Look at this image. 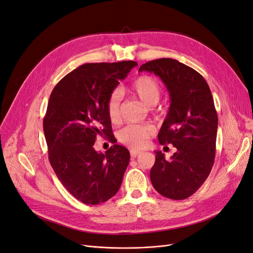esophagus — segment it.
I'll return each instance as SVG.
<instances>
[{
	"mask_svg": "<svg viewBox=\"0 0 253 253\" xmlns=\"http://www.w3.org/2000/svg\"><path fill=\"white\" fill-rule=\"evenodd\" d=\"M139 155H141V152L135 151V150H132V151H131V157H132V158H136V157H138Z\"/></svg>",
	"mask_w": 253,
	"mask_h": 253,
	"instance_id": "obj_1",
	"label": "esophagus"
}]
</instances>
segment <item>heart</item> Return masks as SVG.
Wrapping results in <instances>:
<instances>
[{"mask_svg":"<svg viewBox=\"0 0 253 253\" xmlns=\"http://www.w3.org/2000/svg\"><path fill=\"white\" fill-rule=\"evenodd\" d=\"M127 89L147 106L155 105L162 96V87L158 81L147 75L135 78L129 83ZM106 113L114 124L120 120V95L118 91H113L109 96L106 100ZM154 133L155 128L152 125H132L121 129L118 139L129 148L139 150L147 145L148 140Z\"/></svg>","mask_w":253,"mask_h":253,"instance_id":"1","label":"heart"}]
</instances>
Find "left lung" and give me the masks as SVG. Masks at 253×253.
<instances>
[{"mask_svg":"<svg viewBox=\"0 0 253 253\" xmlns=\"http://www.w3.org/2000/svg\"><path fill=\"white\" fill-rule=\"evenodd\" d=\"M143 71L158 76L169 90L171 105L158 140L177 149L171 160L155 152L152 185L165 197L186 200L205 182L214 164L218 119L211 90L200 73L177 60H152L139 67Z\"/></svg>","mask_w":253,"mask_h":253,"instance_id":"obj_1","label":"left lung"}]
</instances>
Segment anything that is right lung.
Listing matches in <instances>:
<instances>
[{
	"label": "right lung",
	"mask_w": 253,
	"mask_h": 253,
	"mask_svg": "<svg viewBox=\"0 0 253 253\" xmlns=\"http://www.w3.org/2000/svg\"><path fill=\"white\" fill-rule=\"evenodd\" d=\"M137 63H86L61 79L52 89L43 129L48 159L57 177L86 205L109 201L118 192L129 162L126 148L114 144L104 154L94 149L98 135L112 132L106 100Z\"/></svg>",
	"instance_id": "add662e5"
}]
</instances>
